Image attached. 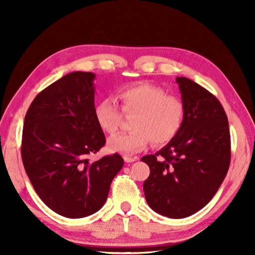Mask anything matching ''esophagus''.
Wrapping results in <instances>:
<instances>
[{"instance_id": "obj_1", "label": "esophagus", "mask_w": 255, "mask_h": 255, "mask_svg": "<svg viewBox=\"0 0 255 255\" xmlns=\"http://www.w3.org/2000/svg\"><path fill=\"white\" fill-rule=\"evenodd\" d=\"M124 159H125V162L126 163H132V162H135V161H137L138 159V157H130V156H124Z\"/></svg>"}]
</instances>
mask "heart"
<instances>
[{
  "instance_id": "obj_1",
  "label": "heart",
  "mask_w": 255,
  "mask_h": 255,
  "mask_svg": "<svg viewBox=\"0 0 255 255\" xmlns=\"http://www.w3.org/2000/svg\"><path fill=\"white\" fill-rule=\"evenodd\" d=\"M125 115L131 119L127 133L111 137L107 148L112 153L135 154L143 150L152 140L155 146L167 144L183 126L185 107L181 99L169 96L159 86L139 83L126 86L118 92ZM96 122L103 131L114 135L118 131L122 114L109 98L102 99L94 108Z\"/></svg>"
}]
</instances>
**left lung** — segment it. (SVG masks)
<instances>
[{
    "mask_svg": "<svg viewBox=\"0 0 255 255\" xmlns=\"http://www.w3.org/2000/svg\"><path fill=\"white\" fill-rule=\"evenodd\" d=\"M185 107L183 126L157 153L141 161L149 166L144 193L154 211L184 218L216 195L231 163L227 116L214 94L187 77H176Z\"/></svg>",
    "mask_w": 255,
    "mask_h": 255,
    "instance_id": "obj_1",
    "label": "left lung"
}]
</instances>
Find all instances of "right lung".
<instances>
[{
    "label": "right lung",
    "instance_id": "obj_1",
    "mask_svg": "<svg viewBox=\"0 0 255 255\" xmlns=\"http://www.w3.org/2000/svg\"><path fill=\"white\" fill-rule=\"evenodd\" d=\"M94 79L90 72L63 76L34 98L24 118V170L40 199L67 218L101 209L124 166L119 154L88 159L106 144L94 117Z\"/></svg>",
    "mask_w": 255,
    "mask_h": 255
}]
</instances>
